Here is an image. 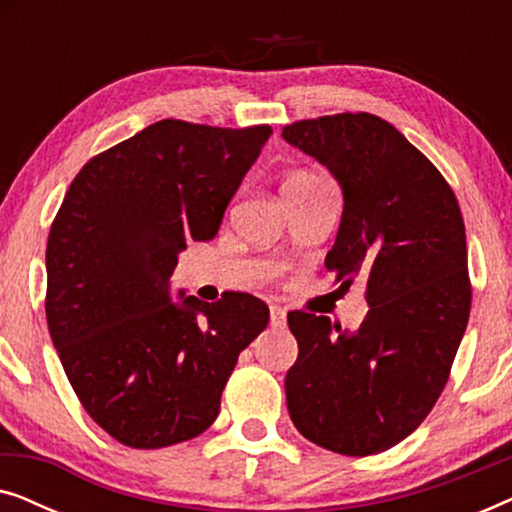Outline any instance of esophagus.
<instances>
[{
    "label": "esophagus",
    "instance_id": "esophagus-1",
    "mask_svg": "<svg viewBox=\"0 0 512 512\" xmlns=\"http://www.w3.org/2000/svg\"><path fill=\"white\" fill-rule=\"evenodd\" d=\"M270 326L272 328H284L286 326V312L279 305L270 307Z\"/></svg>",
    "mask_w": 512,
    "mask_h": 512
}]
</instances>
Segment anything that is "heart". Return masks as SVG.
<instances>
[{
	"label": "heart",
	"mask_w": 512,
	"mask_h": 512,
	"mask_svg": "<svg viewBox=\"0 0 512 512\" xmlns=\"http://www.w3.org/2000/svg\"><path fill=\"white\" fill-rule=\"evenodd\" d=\"M321 181H324V179H319L317 174H312V172H296L284 181L282 191H300V188L317 186V184H321Z\"/></svg>",
	"instance_id": "heart-1"
}]
</instances>
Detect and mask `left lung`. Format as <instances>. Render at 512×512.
Segmentation results:
<instances>
[{
	"label": "left lung",
	"mask_w": 512,
	"mask_h": 512,
	"mask_svg": "<svg viewBox=\"0 0 512 512\" xmlns=\"http://www.w3.org/2000/svg\"><path fill=\"white\" fill-rule=\"evenodd\" d=\"M284 142L328 167L342 219L326 270L366 289L356 331L289 312L298 359L286 373L296 429L326 450L366 457L408 438L443 391L471 312L459 202L431 160L373 114L298 121Z\"/></svg>",
	"instance_id": "left-lung-1"
}]
</instances>
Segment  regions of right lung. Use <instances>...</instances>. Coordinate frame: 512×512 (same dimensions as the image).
Returning a JSON list of instances; mask_svg holds the SVG:
<instances>
[{"label": "right lung", "mask_w": 512, "mask_h": 512, "mask_svg": "<svg viewBox=\"0 0 512 512\" xmlns=\"http://www.w3.org/2000/svg\"><path fill=\"white\" fill-rule=\"evenodd\" d=\"M270 135L165 118L88 160L62 200L48 331L83 408L118 443L158 450L205 431L237 356L268 326L263 300H172L170 277L186 242L219 233Z\"/></svg>", "instance_id": "add662e5"}]
</instances>
